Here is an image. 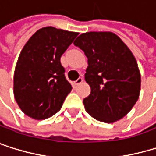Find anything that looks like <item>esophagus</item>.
Segmentation results:
<instances>
[{
    "instance_id": "34e87169",
    "label": "esophagus",
    "mask_w": 156,
    "mask_h": 156,
    "mask_svg": "<svg viewBox=\"0 0 156 156\" xmlns=\"http://www.w3.org/2000/svg\"><path fill=\"white\" fill-rule=\"evenodd\" d=\"M83 82V79L82 77H79V78H78V79H77V80L74 82V84H75V85H78V84L82 83Z\"/></svg>"
}]
</instances>
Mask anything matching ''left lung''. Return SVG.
Returning a JSON list of instances; mask_svg holds the SVG:
<instances>
[{"mask_svg": "<svg viewBox=\"0 0 156 156\" xmlns=\"http://www.w3.org/2000/svg\"><path fill=\"white\" fill-rule=\"evenodd\" d=\"M88 58L84 79L91 88L83 105L93 118L113 123L126 116L140 92V73L127 45L113 32L82 33L73 42Z\"/></svg>", "mask_w": 156, "mask_h": 156, "instance_id": "obj_1", "label": "left lung"}]
</instances>
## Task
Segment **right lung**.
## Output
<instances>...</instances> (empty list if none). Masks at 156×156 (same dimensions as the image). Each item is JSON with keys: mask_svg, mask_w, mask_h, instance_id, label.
<instances>
[{"mask_svg": "<svg viewBox=\"0 0 156 156\" xmlns=\"http://www.w3.org/2000/svg\"><path fill=\"white\" fill-rule=\"evenodd\" d=\"M78 34L44 27L21 50L14 73V96L26 115L44 120L61 109L73 87L66 80L60 58Z\"/></svg>", "mask_w": 156, "mask_h": 156, "instance_id": "right-lung-1", "label": "right lung"}]
</instances>
